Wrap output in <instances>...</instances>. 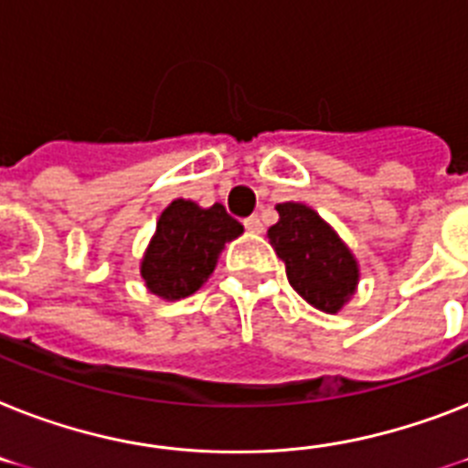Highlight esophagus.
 <instances>
[{"instance_id":"obj_1","label":"esophagus","mask_w":468,"mask_h":468,"mask_svg":"<svg viewBox=\"0 0 468 468\" xmlns=\"http://www.w3.org/2000/svg\"><path fill=\"white\" fill-rule=\"evenodd\" d=\"M245 228L250 233H264V223H261L260 216H250V218H245Z\"/></svg>"}]
</instances>
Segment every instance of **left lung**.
Returning a JSON list of instances; mask_svg holds the SVG:
<instances>
[{
    "label": "left lung",
    "mask_w": 468,
    "mask_h": 468,
    "mask_svg": "<svg viewBox=\"0 0 468 468\" xmlns=\"http://www.w3.org/2000/svg\"><path fill=\"white\" fill-rule=\"evenodd\" d=\"M279 221L269 228V242L286 261L288 283L310 305L336 314L353 298L360 267L351 247L313 207L300 201L276 204Z\"/></svg>",
    "instance_id": "8db88e82"
}]
</instances>
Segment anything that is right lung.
I'll return each instance as SVG.
<instances>
[{
	"mask_svg": "<svg viewBox=\"0 0 468 468\" xmlns=\"http://www.w3.org/2000/svg\"><path fill=\"white\" fill-rule=\"evenodd\" d=\"M242 223L221 204L199 207L192 199H175L163 208L142 257V279L148 293L180 300L197 293L214 273L226 242L242 235Z\"/></svg>",
	"mask_w": 468,
	"mask_h": 468,
	"instance_id": "obj_1",
	"label": "right lung"
}]
</instances>
